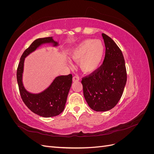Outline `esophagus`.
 <instances>
[{
	"instance_id": "1",
	"label": "esophagus",
	"mask_w": 154,
	"mask_h": 154,
	"mask_svg": "<svg viewBox=\"0 0 154 154\" xmlns=\"http://www.w3.org/2000/svg\"><path fill=\"white\" fill-rule=\"evenodd\" d=\"M80 80V78H79L78 76H74L72 78V82H76Z\"/></svg>"
}]
</instances>
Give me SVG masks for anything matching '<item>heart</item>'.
<instances>
[{"label":"heart","instance_id":"b5f03b06","mask_svg":"<svg viewBox=\"0 0 154 154\" xmlns=\"http://www.w3.org/2000/svg\"><path fill=\"white\" fill-rule=\"evenodd\" d=\"M105 54V46L101 40L87 39L73 48L69 57L79 63L83 72H92L100 66Z\"/></svg>","mask_w":154,"mask_h":154}]
</instances>
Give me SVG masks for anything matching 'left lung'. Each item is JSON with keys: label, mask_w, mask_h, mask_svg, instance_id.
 <instances>
[{"label": "left lung", "mask_w": 154, "mask_h": 154, "mask_svg": "<svg viewBox=\"0 0 154 154\" xmlns=\"http://www.w3.org/2000/svg\"><path fill=\"white\" fill-rule=\"evenodd\" d=\"M105 57L103 64L82 79L83 95L91 109L108 111L117 105L127 83V71L123 53L114 41L103 33Z\"/></svg>", "instance_id": "8db88e82"}]
</instances>
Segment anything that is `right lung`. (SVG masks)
Returning <instances> with one entry per match:
<instances>
[{"mask_svg": "<svg viewBox=\"0 0 154 154\" xmlns=\"http://www.w3.org/2000/svg\"><path fill=\"white\" fill-rule=\"evenodd\" d=\"M44 44L58 47L59 43L53 37L36 39L23 53L18 64L17 79L22 99L32 112L44 118H51L62 113L65 109L67 96L72 84V74L56 77L49 86L38 93L27 91L23 84L25 58Z\"/></svg>", "mask_w": 154, "mask_h": 154, "instance_id": "right-lung-1", "label": "right lung"}]
</instances>
